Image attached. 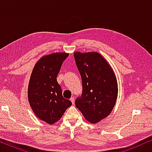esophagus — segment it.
Segmentation results:
<instances>
[{"label":"esophagus","mask_w":152,"mask_h":152,"mask_svg":"<svg viewBox=\"0 0 152 152\" xmlns=\"http://www.w3.org/2000/svg\"><path fill=\"white\" fill-rule=\"evenodd\" d=\"M70 100L71 101V102H72V104H74V103H75V99H74V97H71V98L70 99Z\"/></svg>","instance_id":"34e87169"}]
</instances>
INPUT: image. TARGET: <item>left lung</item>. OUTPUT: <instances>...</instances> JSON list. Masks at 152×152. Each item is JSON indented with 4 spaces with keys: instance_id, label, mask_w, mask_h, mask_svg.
Instances as JSON below:
<instances>
[{
    "instance_id": "1",
    "label": "left lung",
    "mask_w": 152,
    "mask_h": 152,
    "mask_svg": "<svg viewBox=\"0 0 152 152\" xmlns=\"http://www.w3.org/2000/svg\"><path fill=\"white\" fill-rule=\"evenodd\" d=\"M74 57L82 82V94L76 99L75 106L88 122L97 123L115 106L118 91L115 73L97 52H76Z\"/></svg>"
}]
</instances>
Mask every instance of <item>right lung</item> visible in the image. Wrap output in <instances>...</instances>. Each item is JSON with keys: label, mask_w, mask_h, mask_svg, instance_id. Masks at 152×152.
<instances>
[{"label": "right lung", "mask_w": 152, "mask_h": 152, "mask_svg": "<svg viewBox=\"0 0 152 152\" xmlns=\"http://www.w3.org/2000/svg\"><path fill=\"white\" fill-rule=\"evenodd\" d=\"M66 53H55L41 58L33 68L28 85V101L37 117L50 124L57 122L72 102L64 98L57 77Z\"/></svg>", "instance_id": "add662e5"}]
</instances>
